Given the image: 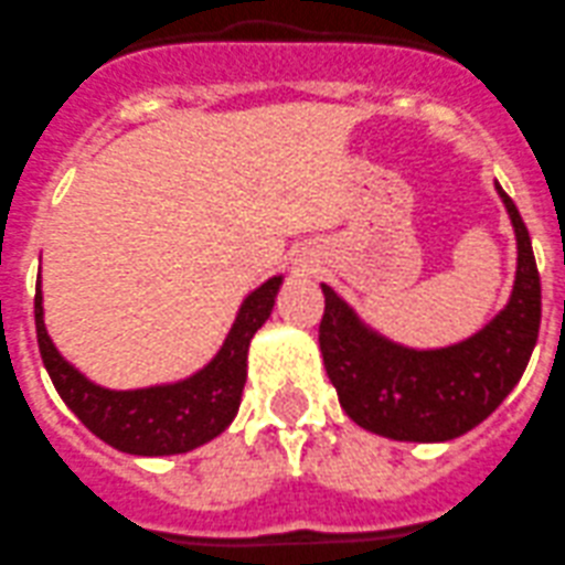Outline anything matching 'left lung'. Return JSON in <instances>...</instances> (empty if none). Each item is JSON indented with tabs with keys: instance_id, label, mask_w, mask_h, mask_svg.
Instances as JSON below:
<instances>
[{
	"instance_id": "left-lung-1",
	"label": "left lung",
	"mask_w": 565,
	"mask_h": 565,
	"mask_svg": "<svg viewBox=\"0 0 565 565\" xmlns=\"http://www.w3.org/2000/svg\"><path fill=\"white\" fill-rule=\"evenodd\" d=\"M519 244L510 302L480 332L444 349H407L369 330L324 291L319 347L341 407L354 424L394 440H452L486 422L530 363L541 327V277L530 233L497 182Z\"/></svg>"
}]
</instances>
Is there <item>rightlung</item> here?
<instances>
[{
	"instance_id": "right-lung-1",
	"label": "right lung",
	"mask_w": 565,
	"mask_h": 565,
	"mask_svg": "<svg viewBox=\"0 0 565 565\" xmlns=\"http://www.w3.org/2000/svg\"><path fill=\"white\" fill-rule=\"evenodd\" d=\"M282 277L266 279L244 299L227 341L202 372L174 385L138 391H110L85 380L61 358L44 327L41 282L35 288V332L52 385L74 416L118 452L180 455L202 447L230 427L246 383L249 341L274 308Z\"/></svg>"
}]
</instances>
